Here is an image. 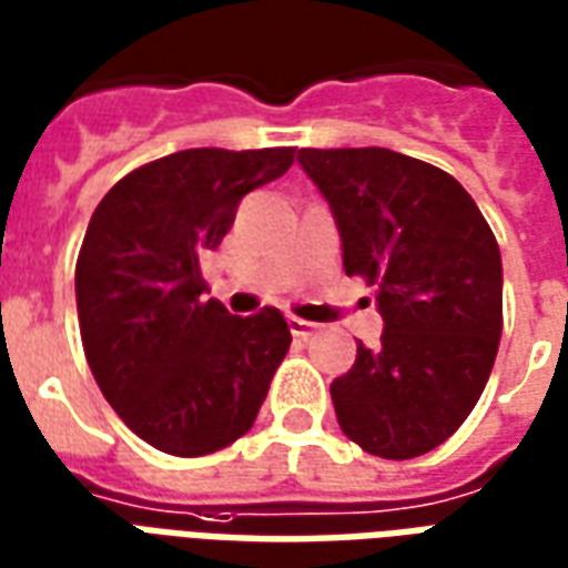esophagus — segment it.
Segmentation results:
<instances>
[{"label": "esophagus", "mask_w": 568, "mask_h": 568, "mask_svg": "<svg viewBox=\"0 0 568 568\" xmlns=\"http://www.w3.org/2000/svg\"><path fill=\"white\" fill-rule=\"evenodd\" d=\"M287 326H290V333L296 335V338H308V335L317 333V324H312V321H302V317H287Z\"/></svg>", "instance_id": "34e87169"}]
</instances>
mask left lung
<instances>
[{
	"mask_svg": "<svg viewBox=\"0 0 568 568\" xmlns=\"http://www.w3.org/2000/svg\"><path fill=\"white\" fill-rule=\"evenodd\" d=\"M347 275L378 287L384 333L329 384L335 417L375 457L438 448L469 417L503 335V256L457 178L387 148H302Z\"/></svg>",
	"mask_w": 568,
	"mask_h": 568,
	"instance_id": "8db88e82",
	"label": "left lung"
}]
</instances>
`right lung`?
I'll use <instances>...</instances> for the list:
<instances>
[{
	"label": "right lung",
	"instance_id": "1",
	"mask_svg": "<svg viewBox=\"0 0 568 568\" xmlns=\"http://www.w3.org/2000/svg\"><path fill=\"white\" fill-rule=\"evenodd\" d=\"M290 165L293 148L169 153L120 178L90 217L74 268L87 363L120 420L156 450L202 457L254 426L290 347L287 321L205 300L202 260L239 202Z\"/></svg>",
	"mask_w": 568,
	"mask_h": 568
}]
</instances>
